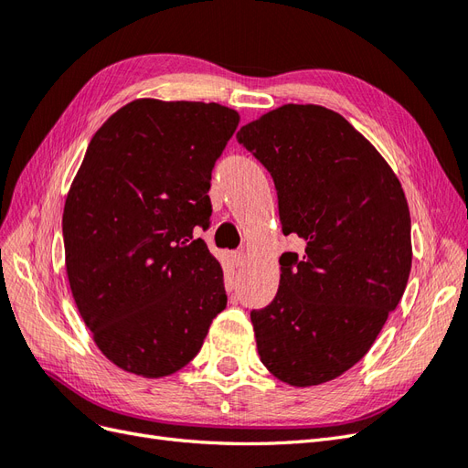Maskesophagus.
<instances>
[{"mask_svg": "<svg viewBox=\"0 0 468 468\" xmlns=\"http://www.w3.org/2000/svg\"><path fill=\"white\" fill-rule=\"evenodd\" d=\"M232 258H234V263H236V267H242L244 263H246V253L239 250V251H234L232 253Z\"/></svg>", "mask_w": 468, "mask_h": 468, "instance_id": "34e87169", "label": "esophagus"}]
</instances>
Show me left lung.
<instances>
[{"instance_id":"left-lung-1","label":"left lung","mask_w":468,"mask_h":468,"mask_svg":"<svg viewBox=\"0 0 468 468\" xmlns=\"http://www.w3.org/2000/svg\"><path fill=\"white\" fill-rule=\"evenodd\" d=\"M273 177L282 234L275 299L251 310L263 365L292 387L322 385L371 349L410 267L400 181L363 134L320 105H282L236 134Z\"/></svg>"}]
</instances>
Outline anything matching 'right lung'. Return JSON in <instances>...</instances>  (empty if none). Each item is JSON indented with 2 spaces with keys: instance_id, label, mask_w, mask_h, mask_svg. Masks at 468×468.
I'll list each match as a JSON object with an SVG mask.
<instances>
[{
  "instance_id": "right-lung-1",
  "label": "right lung",
  "mask_w": 468,
  "mask_h": 468,
  "mask_svg": "<svg viewBox=\"0 0 468 468\" xmlns=\"http://www.w3.org/2000/svg\"><path fill=\"white\" fill-rule=\"evenodd\" d=\"M239 122L218 103L136 99L95 133L64 205L66 273L97 347L121 369L167 377L226 308L210 177Z\"/></svg>"
}]
</instances>
